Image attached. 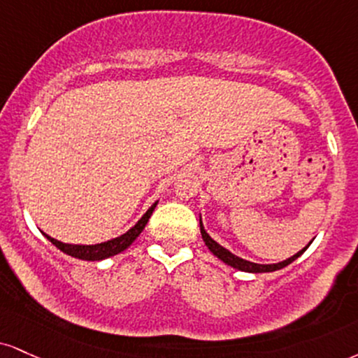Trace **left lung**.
I'll list each match as a JSON object with an SVG mask.
<instances>
[{
  "label": "left lung",
  "mask_w": 358,
  "mask_h": 358,
  "mask_svg": "<svg viewBox=\"0 0 358 358\" xmlns=\"http://www.w3.org/2000/svg\"><path fill=\"white\" fill-rule=\"evenodd\" d=\"M200 231H201V238H203L205 245L208 247L210 252H212L213 255L218 258V260H222L223 264L234 266V268L240 270V272H248V273H266V272H275V270L283 268V266L290 265L292 262H295L296 258L302 255L305 250L310 247V243H312L310 242L307 247H303L300 252H296L294 257L287 258V260H283V262H278V264H255V262H248V260H245V258L236 257L235 253L230 252V250H227L225 247H222L218 242H215L212 236L206 234L203 222H201V217H200Z\"/></svg>",
  "instance_id": "left-lung-1"
}]
</instances>
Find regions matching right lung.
I'll use <instances>...</instances> for the list:
<instances>
[{
  "label": "right lung",
  "mask_w": 358,
  "mask_h": 358,
  "mask_svg": "<svg viewBox=\"0 0 358 358\" xmlns=\"http://www.w3.org/2000/svg\"><path fill=\"white\" fill-rule=\"evenodd\" d=\"M157 205H158V201H155V203L150 206L148 210H146V213L143 215V217H141L140 220L135 223V227H131L127 234L116 236V238H111V240H108V242H101L96 245H73V243L59 242V240H56V238H53V236H50L46 234H43V235H45L56 248H59L63 253H66V255H70L73 258H80V260H86V262H100V260H105V258L118 255V253H122L123 250H127L128 247H130V245L138 238V235L143 231V228L146 223H148L150 217H152L155 206Z\"/></svg>",
  "instance_id": "right-lung-1"
}]
</instances>
